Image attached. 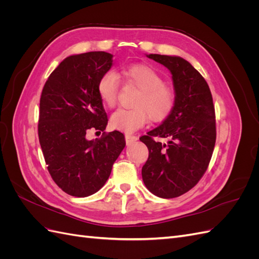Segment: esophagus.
Wrapping results in <instances>:
<instances>
[{
	"label": "esophagus",
	"mask_w": 259,
	"mask_h": 259,
	"mask_svg": "<svg viewBox=\"0 0 259 259\" xmlns=\"http://www.w3.org/2000/svg\"><path fill=\"white\" fill-rule=\"evenodd\" d=\"M138 138L136 137V136H133V135H125V140H126V144L127 145H130V144H132V143H134V142H136Z\"/></svg>",
	"instance_id": "1"
}]
</instances>
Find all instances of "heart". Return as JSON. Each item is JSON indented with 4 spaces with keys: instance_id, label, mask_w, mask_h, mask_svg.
Returning <instances> with one entry per match:
<instances>
[{
    "instance_id": "obj_1",
    "label": "heart",
    "mask_w": 259,
    "mask_h": 259,
    "mask_svg": "<svg viewBox=\"0 0 259 259\" xmlns=\"http://www.w3.org/2000/svg\"><path fill=\"white\" fill-rule=\"evenodd\" d=\"M125 74L140 94L134 101L133 109H117L111 115L110 124L113 128L125 133H133L148 123L149 117L153 122H162L173 111L175 94L165 85L162 75L150 66L132 65ZM120 88V76L114 70H108L97 84L98 95L103 103L114 107Z\"/></svg>"
}]
</instances>
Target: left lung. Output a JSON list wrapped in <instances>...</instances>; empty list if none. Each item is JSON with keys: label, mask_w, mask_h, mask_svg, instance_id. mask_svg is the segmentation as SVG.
Here are the masks:
<instances>
[{"label": "left lung", "mask_w": 259, "mask_h": 259, "mask_svg": "<svg viewBox=\"0 0 259 259\" xmlns=\"http://www.w3.org/2000/svg\"><path fill=\"white\" fill-rule=\"evenodd\" d=\"M147 57L170 71L175 106L160 126L139 138L149 150L142 175L149 191L171 199L189 191L207 169L216 142L213 97L204 77L189 61L159 54ZM153 137L169 140L162 144Z\"/></svg>", "instance_id": "8db88e82"}]
</instances>
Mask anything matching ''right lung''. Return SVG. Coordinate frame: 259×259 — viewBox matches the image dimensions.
<instances>
[{"mask_svg": "<svg viewBox=\"0 0 259 259\" xmlns=\"http://www.w3.org/2000/svg\"><path fill=\"white\" fill-rule=\"evenodd\" d=\"M113 55L89 52L62 60L46 81L40 99L38 140L48 169L62 191L84 198L97 192L110 176L125 147L119 131L89 140L91 130L108 124L97 84L113 64Z\"/></svg>", "mask_w": 259, "mask_h": 259, "instance_id": "obj_1", "label": "right lung"}]
</instances>
